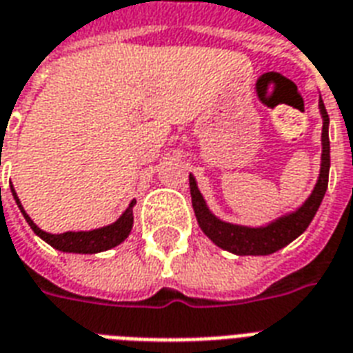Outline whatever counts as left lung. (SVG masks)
I'll list each match as a JSON object with an SVG mask.
<instances>
[{
    "label": "left lung",
    "instance_id": "8db88e82",
    "mask_svg": "<svg viewBox=\"0 0 353 353\" xmlns=\"http://www.w3.org/2000/svg\"><path fill=\"white\" fill-rule=\"evenodd\" d=\"M320 114H322V168H320V177L316 183L312 194L307 198L299 210H296L290 215H284L276 219L275 223H270L268 226L260 228H249V226H237V224L224 223L216 219L208 205L203 202V196L196 187L194 177L189 176L190 196H192V208L196 213L198 224L205 236L215 243L216 247L224 250H230L239 256H265L271 252H276L279 249L286 247L297 236H301L305 230L309 228L310 221L314 219L316 211L320 208L323 200V194L327 190V181H330V116L325 112L322 99H320Z\"/></svg>",
    "mask_w": 353,
    "mask_h": 353
}]
</instances>
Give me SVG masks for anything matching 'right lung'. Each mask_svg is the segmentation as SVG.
<instances>
[{"mask_svg":"<svg viewBox=\"0 0 353 353\" xmlns=\"http://www.w3.org/2000/svg\"><path fill=\"white\" fill-rule=\"evenodd\" d=\"M10 190H12V196L17 200L18 208L22 211V215L26 216V221L31 226V230L37 234L41 239L52 245L54 249L63 250V252H78V254H95V252H103V250H108L112 247H116L121 241L127 239V236L130 234L132 230V208L137 200H132L129 203V208L125 211L123 215L117 219L116 223L110 224V226H104V228H97L91 230V232H65V234H48L37 226L30 219V215L23 211L22 203L18 200L17 192L12 189L10 185Z\"/></svg>","mask_w":353,"mask_h":353,"instance_id":"1","label":"right lung"}]
</instances>
